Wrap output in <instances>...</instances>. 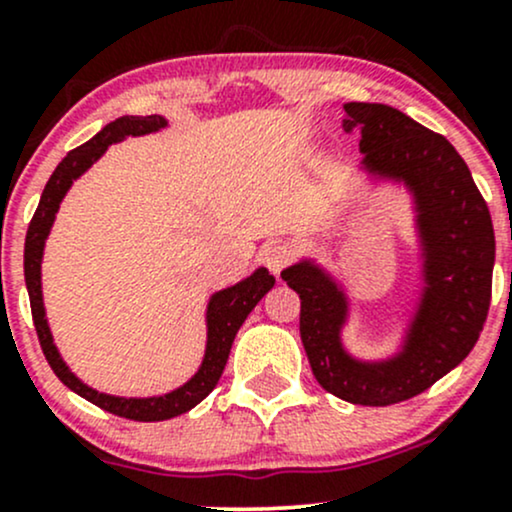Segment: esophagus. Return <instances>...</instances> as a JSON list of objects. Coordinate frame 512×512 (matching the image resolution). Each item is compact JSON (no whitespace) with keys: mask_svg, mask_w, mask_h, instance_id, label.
I'll return each mask as SVG.
<instances>
[{"mask_svg":"<svg viewBox=\"0 0 512 512\" xmlns=\"http://www.w3.org/2000/svg\"><path fill=\"white\" fill-rule=\"evenodd\" d=\"M260 257L267 264L269 272L281 274V269H286L293 262V250L286 243H267L262 248Z\"/></svg>","mask_w":512,"mask_h":512,"instance_id":"obj_1","label":"esophagus"}]
</instances>
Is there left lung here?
I'll use <instances>...</instances> for the list:
<instances>
[{"mask_svg": "<svg viewBox=\"0 0 512 512\" xmlns=\"http://www.w3.org/2000/svg\"><path fill=\"white\" fill-rule=\"evenodd\" d=\"M344 110L346 132H361V168L402 182L414 199L424 286L402 349L380 361L351 356L342 342L349 296L313 260L291 264L281 279L301 296V339L317 383L344 402L387 407L421 395L474 349L491 303L496 238L467 163L443 134L383 103Z\"/></svg>", "mask_w": 512, "mask_h": 512, "instance_id": "left-lung-1", "label": "left lung"}]
</instances>
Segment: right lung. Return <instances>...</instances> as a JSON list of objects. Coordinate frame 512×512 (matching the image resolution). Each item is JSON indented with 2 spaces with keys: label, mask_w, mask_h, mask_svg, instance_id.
Listing matches in <instances>:
<instances>
[{
  "label": "right lung",
  "mask_w": 512,
  "mask_h": 512,
  "mask_svg": "<svg viewBox=\"0 0 512 512\" xmlns=\"http://www.w3.org/2000/svg\"><path fill=\"white\" fill-rule=\"evenodd\" d=\"M166 117L161 115H125L117 117L115 122L105 125L101 132L86 144L76 146L62 158L60 166L50 175L48 185H45L43 197H40L38 209H35L31 223H28L26 233V248H23V276H26L28 298H31V313L33 325L38 332L43 354L48 358L50 368L55 370L57 378L62 380L69 390L76 392L79 397L88 399L91 404L101 407L115 416H125L132 421H166L173 416L185 414L192 407H197L204 397L214 390L219 383L223 368H226L228 354H231L233 339L250 315V310L262 301V296L274 286V276L267 269H255L248 279L238 281L236 286L216 291L207 303V349H204L202 366L185 385L178 390L166 392V395L156 397H115L105 395V392L93 390L69 370L67 363L62 361L60 351H57L55 339H52L48 317H45L43 305V286H40V264H43L45 240L50 236V228L55 223V214L60 209L64 195L69 192L72 182L84 175L93 163L105 154L110 144L122 142L127 137H142V134L158 132L166 127Z\"/></svg>",
  "instance_id": "obj_1"
}]
</instances>
